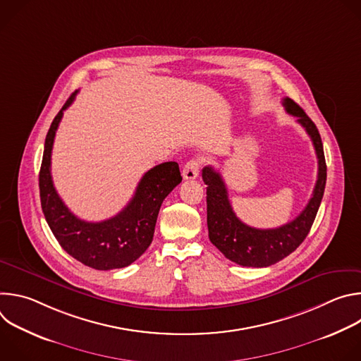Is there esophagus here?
<instances>
[{
  "mask_svg": "<svg viewBox=\"0 0 361 361\" xmlns=\"http://www.w3.org/2000/svg\"><path fill=\"white\" fill-rule=\"evenodd\" d=\"M200 167H201V161L198 159H192V160L187 161L185 166L183 167V177L185 180L197 178L198 173H200Z\"/></svg>",
  "mask_w": 361,
  "mask_h": 361,
  "instance_id": "34e87169",
  "label": "esophagus"
}]
</instances>
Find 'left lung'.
<instances>
[{"label": "left lung", "mask_w": 361, "mask_h": 361, "mask_svg": "<svg viewBox=\"0 0 361 361\" xmlns=\"http://www.w3.org/2000/svg\"><path fill=\"white\" fill-rule=\"evenodd\" d=\"M286 111L297 117V123L310 135L319 160V174L313 195L305 209L290 223L279 228H254L237 219L228 200L226 183L213 167L202 169L207 185V227L210 241L228 260L243 267H269L291 254L307 237L317 216L326 188L327 167L320 133L302 109L291 98H284Z\"/></svg>", "instance_id": "left-lung-1"}]
</instances>
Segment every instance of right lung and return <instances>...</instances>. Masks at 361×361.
Wrapping results in <instances>:
<instances>
[{
  "instance_id": "obj_1",
  "label": "right lung",
  "mask_w": 361,
  "mask_h": 361,
  "mask_svg": "<svg viewBox=\"0 0 361 361\" xmlns=\"http://www.w3.org/2000/svg\"><path fill=\"white\" fill-rule=\"evenodd\" d=\"M75 94L66 101L45 137L39 170L42 213L60 245L75 260L95 270L123 269L134 263L151 244L161 204L183 177L176 161L159 164L142 176L134 197L117 216L98 223L74 216L53 184L51 151L63 114Z\"/></svg>"
}]
</instances>
